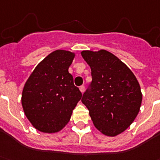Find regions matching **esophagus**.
I'll list each match as a JSON object with an SVG mask.
<instances>
[{
	"label": "esophagus",
	"instance_id": "esophagus-1",
	"mask_svg": "<svg viewBox=\"0 0 160 160\" xmlns=\"http://www.w3.org/2000/svg\"><path fill=\"white\" fill-rule=\"evenodd\" d=\"M84 90H85V88H84V85H82L80 87V91L81 92V93H84Z\"/></svg>",
	"mask_w": 160,
	"mask_h": 160
}]
</instances>
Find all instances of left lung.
Returning a JSON list of instances; mask_svg holds the SVG:
<instances>
[{"instance_id": "8db88e82", "label": "left lung", "mask_w": 160, "mask_h": 160, "mask_svg": "<svg viewBox=\"0 0 160 160\" xmlns=\"http://www.w3.org/2000/svg\"><path fill=\"white\" fill-rule=\"evenodd\" d=\"M92 71L90 91L82 97L96 128L105 136L115 137L133 123L141 107L139 83L122 61L105 50L82 51Z\"/></svg>"}]
</instances>
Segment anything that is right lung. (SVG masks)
Returning a JSON list of instances; mask_svg holds the SVG:
<instances>
[{
	"instance_id": "1",
	"label": "right lung",
	"mask_w": 160,
	"mask_h": 160,
	"mask_svg": "<svg viewBox=\"0 0 160 160\" xmlns=\"http://www.w3.org/2000/svg\"><path fill=\"white\" fill-rule=\"evenodd\" d=\"M76 54L56 50L36 67L24 85L22 105L36 130L43 133L60 131L70 121L82 94L68 72Z\"/></svg>"
}]
</instances>
